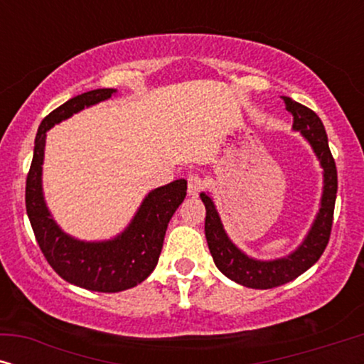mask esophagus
Listing matches in <instances>:
<instances>
[{
    "mask_svg": "<svg viewBox=\"0 0 364 364\" xmlns=\"http://www.w3.org/2000/svg\"><path fill=\"white\" fill-rule=\"evenodd\" d=\"M202 188H203V181L197 176V173H192V176H188V178H187L188 196H197V193L200 192Z\"/></svg>",
    "mask_w": 364,
    "mask_h": 364,
    "instance_id": "obj_1",
    "label": "esophagus"
}]
</instances>
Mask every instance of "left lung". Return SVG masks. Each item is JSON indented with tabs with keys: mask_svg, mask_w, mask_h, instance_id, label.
Wrapping results in <instances>:
<instances>
[{
	"mask_svg": "<svg viewBox=\"0 0 364 364\" xmlns=\"http://www.w3.org/2000/svg\"><path fill=\"white\" fill-rule=\"evenodd\" d=\"M287 111L293 116V131H300L303 137L310 144L313 152L323 167V193L315 220L308 230L305 240L290 255L277 258V260H255L243 253L223 230L222 220L210 196L205 192L200 193V198L205 205V237L208 250L212 253L213 262L218 270L227 278H230L238 285L268 290V288L280 287L305 273L311 265H315L321 253L325 252L330 240L333 212L338 191L336 164L328 146V136L321 119L311 109L303 104L293 101L291 97L283 96Z\"/></svg>",
	"mask_w": 364,
	"mask_h": 364,
	"instance_id": "8db88e82",
	"label": "left lung"
}]
</instances>
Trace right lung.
I'll return each instance as SVG.
<instances>
[{
  "mask_svg": "<svg viewBox=\"0 0 364 364\" xmlns=\"http://www.w3.org/2000/svg\"><path fill=\"white\" fill-rule=\"evenodd\" d=\"M116 89H94L69 99L43 119L34 139L33 162L26 178V212L34 237L49 265L64 280L86 290L116 293L139 285L151 275L161 255L168 222L187 193L178 178L154 188L126 230L104 242L77 240L54 222L43 196V161L46 132L84 107L106 101Z\"/></svg>",
  "mask_w": 364,
  "mask_h": 364,
  "instance_id": "right-lung-1",
  "label": "right lung"
}]
</instances>
